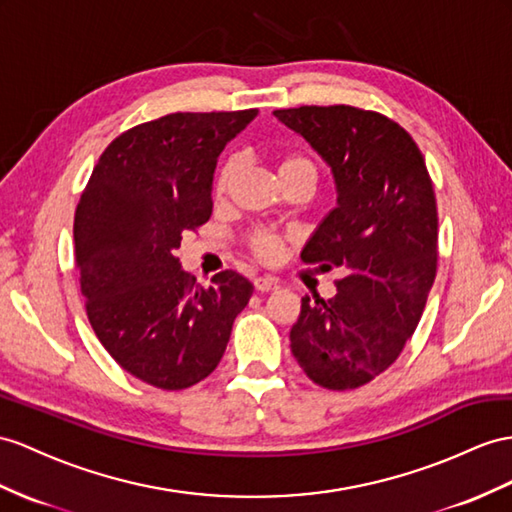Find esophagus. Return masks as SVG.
<instances>
[{"mask_svg": "<svg viewBox=\"0 0 512 512\" xmlns=\"http://www.w3.org/2000/svg\"><path fill=\"white\" fill-rule=\"evenodd\" d=\"M253 285H255L257 292H274V290H279V281L274 279V277H257L253 281Z\"/></svg>", "mask_w": 512, "mask_h": 512, "instance_id": "34e87169", "label": "esophagus"}]
</instances>
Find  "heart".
Wrapping results in <instances>:
<instances>
[{
	"label": "heart",
	"mask_w": 512,
	"mask_h": 512,
	"mask_svg": "<svg viewBox=\"0 0 512 512\" xmlns=\"http://www.w3.org/2000/svg\"><path fill=\"white\" fill-rule=\"evenodd\" d=\"M238 173V162L229 157L220 164L216 179H214V194L216 199L222 201L225 196L229 194V188L233 183V177ZM279 177L283 183H290V181H309L316 186L318 181V164L313 157L305 151H292V153H285L279 162ZM248 248H251V253L261 259V261H274L279 257L283 244L287 242V235L277 233V231H270V229H255L248 233Z\"/></svg>",
	"instance_id": "obj_1"
}]
</instances>
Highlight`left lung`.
Here are the masks:
<instances>
[{"mask_svg": "<svg viewBox=\"0 0 512 512\" xmlns=\"http://www.w3.org/2000/svg\"><path fill=\"white\" fill-rule=\"evenodd\" d=\"M274 116L324 157L337 183V207L300 259L344 274L333 298H303L292 355L316 385L357 389L400 357L435 283L432 179L409 131L381 112L339 103Z\"/></svg>", "mask_w": 512, "mask_h": 512, "instance_id": "left-lung-1", "label": "left lung"}]
</instances>
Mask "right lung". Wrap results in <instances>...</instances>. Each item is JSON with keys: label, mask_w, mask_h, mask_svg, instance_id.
Returning a JSON list of instances; mask_svg holds the SVG:
<instances>
[{"label": "right lung", "mask_w": 512, "mask_h": 512, "mask_svg": "<svg viewBox=\"0 0 512 512\" xmlns=\"http://www.w3.org/2000/svg\"><path fill=\"white\" fill-rule=\"evenodd\" d=\"M257 108L175 112L116 136L75 209V268L86 316L125 372L179 391L216 370L253 285L222 270L201 287L183 272L181 235L212 216L220 151Z\"/></svg>", "instance_id": "add662e5"}]
</instances>
